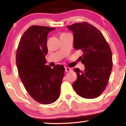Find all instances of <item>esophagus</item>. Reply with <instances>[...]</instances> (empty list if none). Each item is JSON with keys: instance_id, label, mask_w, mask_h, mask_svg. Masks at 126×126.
<instances>
[{"instance_id": "1", "label": "esophagus", "mask_w": 126, "mask_h": 126, "mask_svg": "<svg viewBox=\"0 0 126 126\" xmlns=\"http://www.w3.org/2000/svg\"><path fill=\"white\" fill-rule=\"evenodd\" d=\"M71 71V68L69 67H65V71L66 72H69V71Z\"/></svg>"}]
</instances>
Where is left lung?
Wrapping results in <instances>:
<instances>
[{
	"label": "left lung",
	"mask_w": 126,
	"mask_h": 126,
	"mask_svg": "<svg viewBox=\"0 0 126 126\" xmlns=\"http://www.w3.org/2000/svg\"><path fill=\"white\" fill-rule=\"evenodd\" d=\"M67 27L73 33L74 48L82 52L79 59L85 66L84 71L74 69L77 79L73 88L82 98H96L109 81L113 67L111 49L99 30L90 24L77 23Z\"/></svg>",
	"instance_id": "left-lung-1"
}]
</instances>
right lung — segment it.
Masks as SVG:
<instances>
[{
  "instance_id": "1",
  "label": "right lung",
  "mask_w": 126,
  "mask_h": 126,
  "mask_svg": "<svg viewBox=\"0 0 126 126\" xmlns=\"http://www.w3.org/2000/svg\"><path fill=\"white\" fill-rule=\"evenodd\" d=\"M55 28L32 25L21 38L16 53L18 75L29 95L38 102L52 103L60 96L64 67L46 65L47 36Z\"/></svg>"
}]
</instances>
